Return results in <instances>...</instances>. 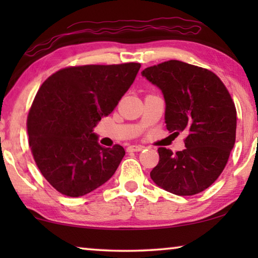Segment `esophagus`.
Listing matches in <instances>:
<instances>
[{"instance_id":"esophagus-1","label":"esophagus","mask_w":258,"mask_h":258,"mask_svg":"<svg viewBox=\"0 0 258 258\" xmlns=\"http://www.w3.org/2000/svg\"><path fill=\"white\" fill-rule=\"evenodd\" d=\"M143 149L142 146H130L127 148L128 152H137V151H141Z\"/></svg>"}]
</instances>
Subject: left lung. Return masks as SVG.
Returning <instances> with one entry per match:
<instances>
[{
    "instance_id": "1",
    "label": "left lung",
    "mask_w": 258,
    "mask_h": 258,
    "mask_svg": "<svg viewBox=\"0 0 258 258\" xmlns=\"http://www.w3.org/2000/svg\"><path fill=\"white\" fill-rule=\"evenodd\" d=\"M161 91L169 132H185V149L176 154L159 148V163L150 173L161 189L192 196L217 180L235 142L237 111L231 95L215 74L178 60L141 73Z\"/></svg>"
}]
</instances>
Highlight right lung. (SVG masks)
<instances>
[{
    "label": "right lung",
    "mask_w": 258,
    "mask_h": 258,
    "mask_svg": "<svg viewBox=\"0 0 258 258\" xmlns=\"http://www.w3.org/2000/svg\"><path fill=\"white\" fill-rule=\"evenodd\" d=\"M141 64L64 68L43 83L27 119L29 147L46 181L60 194L82 197L104 184L125 150L99 145L93 128L118 104Z\"/></svg>",
    "instance_id": "right-lung-1"
}]
</instances>
